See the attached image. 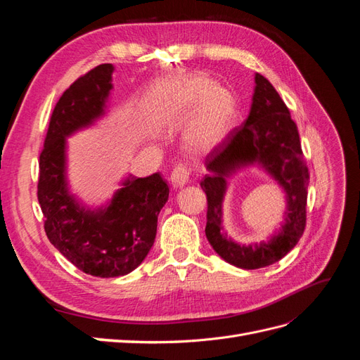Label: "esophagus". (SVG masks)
Masks as SVG:
<instances>
[{
  "instance_id": "34e87169",
  "label": "esophagus",
  "mask_w": 360,
  "mask_h": 360,
  "mask_svg": "<svg viewBox=\"0 0 360 360\" xmlns=\"http://www.w3.org/2000/svg\"><path fill=\"white\" fill-rule=\"evenodd\" d=\"M191 177V168L188 165H183V163H179V165L172 169L171 172V181L174 186H183L186 184Z\"/></svg>"
}]
</instances>
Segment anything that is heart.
Segmentation results:
<instances>
[{
  "instance_id": "heart-1",
  "label": "heart",
  "mask_w": 360,
  "mask_h": 360,
  "mask_svg": "<svg viewBox=\"0 0 360 360\" xmlns=\"http://www.w3.org/2000/svg\"><path fill=\"white\" fill-rule=\"evenodd\" d=\"M162 111L171 123L191 118L184 143L195 153H205L219 146L230 132L236 115V99L230 90L214 86L205 76H191L177 81L167 90Z\"/></svg>"
}]
</instances>
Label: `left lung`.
<instances>
[{
    "label": "left lung",
    "mask_w": 360,
    "mask_h": 360,
    "mask_svg": "<svg viewBox=\"0 0 360 360\" xmlns=\"http://www.w3.org/2000/svg\"><path fill=\"white\" fill-rule=\"evenodd\" d=\"M255 91L249 117L234 127L205 158L201 188L207 195L205 236L226 263L252 270L276 263L297 245L307 226L309 171L303 158L297 126L275 86L255 75ZM259 162L288 192L286 224L269 243L238 245L220 233L221 200L226 177L236 169Z\"/></svg>",
    "instance_id": "8db88e82"
}]
</instances>
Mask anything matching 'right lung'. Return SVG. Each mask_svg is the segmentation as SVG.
Here are the masks:
<instances>
[{
  "mask_svg": "<svg viewBox=\"0 0 360 360\" xmlns=\"http://www.w3.org/2000/svg\"><path fill=\"white\" fill-rule=\"evenodd\" d=\"M112 70V64H101L61 94L39 159L37 198L49 242L76 269L97 278L123 276L143 263L155 243L158 214L169 195L159 172L127 179L111 204L94 212L85 210L68 192L66 136L103 114Z\"/></svg>",
  "mask_w": 360,
  "mask_h": 360,
  "instance_id": "obj_1",
  "label": "right lung"
}]
</instances>
